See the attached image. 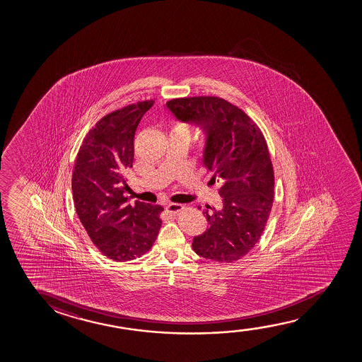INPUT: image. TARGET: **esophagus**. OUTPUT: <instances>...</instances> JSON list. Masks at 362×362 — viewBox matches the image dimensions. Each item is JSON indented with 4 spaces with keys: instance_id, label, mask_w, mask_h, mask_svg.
<instances>
[{
    "instance_id": "esophagus-1",
    "label": "esophagus",
    "mask_w": 362,
    "mask_h": 362,
    "mask_svg": "<svg viewBox=\"0 0 362 362\" xmlns=\"http://www.w3.org/2000/svg\"><path fill=\"white\" fill-rule=\"evenodd\" d=\"M184 206L182 204H168L167 206H165V211L169 214H172V215H175V214L180 213V211H183Z\"/></svg>"
}]
</instances>
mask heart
Instances as JSON below:
<instances>
[{"label":"heart","instance_id":"1","mask_svg":"<svg viewBox=\"0 0 362 362\" xmlns=\"http://www.w3.org/2000/svg\"><path fill=\"white\" fill-rule=\"evenodd\" d=\"M172 132H183V134H188V129H187V127H185L184 124L175 122V124H173V127H172Z\"/></svg>","mask_w":362,"mask_h":362}]
</instances>
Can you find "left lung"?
<instances>
[{"label": "left lung", "instance_id": "8db88e82", "mask_svg": "<svg viewBox=\"0 0 362 362\" xmlns=\"http://www.w3.org/2000/svg\"><path fill=\"white\" fill-rule=\"evenodd\" d=\"M167 106L177 119L205 131L204 167L221 184L223 208L204 209L209 228L193 238V250L210 261H238L258 243L272 210L274 173L262 131L218 96L179 98Z\"/></svg>", "mask_w": 362, "mask_h": 362}]
</instances>
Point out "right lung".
Wrapping results in <instances>:
<instances>
[{
    "instance_id": "obj_1",
    "label": "right lung",
    "mask_w": 362,
    "mask_h": 362,
    "mask_svg": "<svg viewBox=\"0 0 362 362\" xmlns=\"http://www.w3.org/2000/svg\"><path fill=\"white\" fill-rule=\"evenodd\" d=\"M153 104L154 100L139 101L100 119L75 159L71 189L76 214L100 252L117 262L148 252L162 226L160 205L137 200L132 206L124 195L134 132Z\"/></svg>"
}]
</instances>
